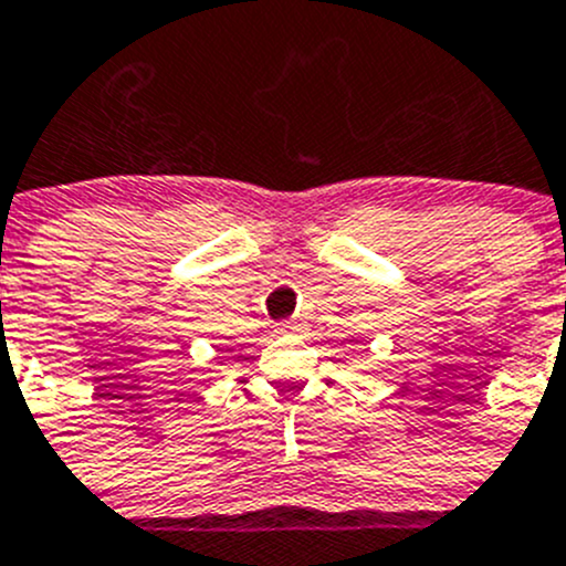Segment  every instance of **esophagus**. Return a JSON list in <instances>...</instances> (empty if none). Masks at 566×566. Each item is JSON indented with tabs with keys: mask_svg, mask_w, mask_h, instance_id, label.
Returning a JSON list of instances; mask_svg holds the SVG:
<instances>
[{
	"mask_svg": "<svg viewBox=\"0 0 566 566\" xmlns=\"http://www.w3.org/2000/svg\"><path fill=\"white\" fill-rule=\"evenodd\" d=\"M295 329H298L295 321H282V324H279V332H295Z\"/></svg>",
	"mask_w": 566,
	"mask_h": 566,
	"instance_id": "1",
	"label": "esophagus"
}]
</instances>
